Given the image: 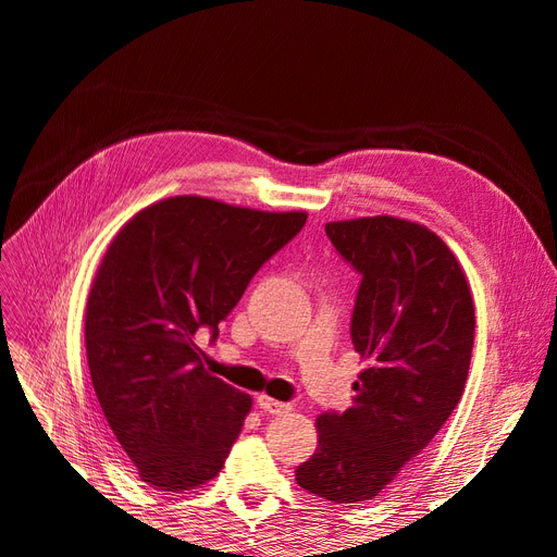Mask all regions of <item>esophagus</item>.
<instances>
[{
    "instance_id": "esophagus-1",
    "label": "esophagus",
    "mask_w": 557,
    "mask_h": 557,
    "mask_svg": "<svg viewBox=\"0 0 557 557\" xmlns=\"http://www.w3.org/2000/svg\"><path fill=\"white\" fill-rule=\"evenodd\" d=\"M258 407L262 411H267V413H272V416H281V413H288L290 411V404L278 401V399L267 397V395H258Z\"/></svg>"
}]
</instances>
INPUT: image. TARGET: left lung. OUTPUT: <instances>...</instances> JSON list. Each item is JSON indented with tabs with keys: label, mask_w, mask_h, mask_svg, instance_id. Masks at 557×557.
I'll return each instance as SVG.
<instances>
[{
	"label": "left lung",
	"mask_w": 557,
	"mask_h": 557,
	"mask_svg": "<svg viewBox=\"0 0 557 557\" xmlns=\"http://www.w3.org/2000/svg\"><path fill=\"white\" fill-rule=\"evenodd\" d=\"M336 252L362 276L350 339L367 367L352 407L318 416V448L295 469L334 504L374 499L458 407L474 348V301L453 250L393 215L327 223Z\"/></svg>",
	"instance_id": "obj_1"
}]
</instances>
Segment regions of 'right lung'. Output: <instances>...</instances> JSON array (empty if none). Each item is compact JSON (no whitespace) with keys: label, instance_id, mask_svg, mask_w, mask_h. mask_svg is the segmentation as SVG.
<instances>
[{"label":"right lung","instance_id":"right-lung-1","mask_svg":"<svg viewBox=\"0 0 557 557\" xmlns=\"http://www.w3.org/2000/svg\"><path fill=\"white\" fill-rule=\"evenodd\" d=\"M305 223V211L181 195L129 218L107 248L86 307L88 367L109 430L150 487L193 491L223 469L252 399L207 372L195 334L215 339Z\"/></svg>","mask_w":557,"mask_h":557}]
</instances>
